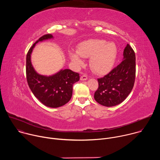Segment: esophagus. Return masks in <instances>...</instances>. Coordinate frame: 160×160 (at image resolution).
<instances>
[{
  "label": "esophagus",
  "instance_id": "esophagus-1",
  "mask_svg": "<svg viewBox=\"0 0 160 160\" xmlns=\"http://www.w3.org/2000/svg\"><path fill=\"white\" fill-rule=\"evenodd\" d=\"M88 79V77H87V76L86 75H82L81 76V77H80V80H82V81H84V80H87Z\"/></svg>",
  "mask_w": 160,
  "mask_h": 160
}]
</instances>
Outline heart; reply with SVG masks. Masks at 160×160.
Here are the masks:
<instances>
[{"label": "heart", "mask_w": 160, "mask_h": 160, "mask_svg": "<svg viewBox=\"0 0 160 160\" xmlns=\"http://www.w3.org/2000/svg\"><path fill=\"white\" fill-rule=\"evenodd\" d=\"M118 52L115 43L106 42L102 39H90L82 42L78 47L77 52H71L70 58L74 64L80 67L83 61L82 58H90V66L96 73L108 72L114 64Z\"/></svg>", "instance_id": "b5f03b06"}]
</instances>
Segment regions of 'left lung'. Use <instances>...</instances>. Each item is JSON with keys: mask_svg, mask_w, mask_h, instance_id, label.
<instances>
[{"mask_svg": "<svg viewBox=\"0 0 160 160\" xmlns=\"http://www.w3.org/2000/svg\"><path fill=\"white\" fill-rule=\"evenodd\" d=\"M135 78V55L129 44L123 51L122 62L102 78L94 94L100 104L111 107L122 102L131 92Z\"/></svg>", "mask_w": 160, "mask_h": 160, "instance_id": "left-lung-1", "label": "left lung"}]
</instances>
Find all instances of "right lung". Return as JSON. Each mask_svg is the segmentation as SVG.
Wrapping results in <instances>:
<instances>
[{
  "instance_id": "obj_1",
  "label": "right lung",
  "mask_w": 160,
  "mask_h": 160,
  "mask_svg": "<svg viewBox=\"0 0 160 160\" xmlns=\"http://www.w3.org/2000/svg\"><path fill=\"white\" fill-rule=\"evenodd\" d=\"M51 38H53L51 34L44 35L30 48L27 55L26 73L28 86L34 96L45 106L55 108L69 102L73 85L79 81L80 76L69 69L61 70L51 76L40 75L35 70L31 62L33 49L38 42Z\"/></svg>"
}]
</instances>
